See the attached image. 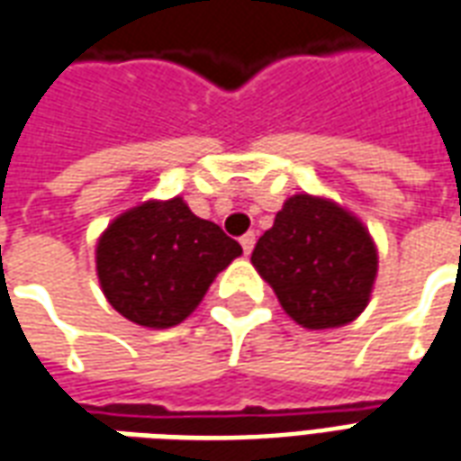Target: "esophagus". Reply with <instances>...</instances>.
<instances>
[{
    "label": "esophagus",
    "instance_id": "obj_1",
    "mask_svg": "<svg viewBox=\"0 0 461 461\" xmlns=\"http://www.w3.org/2000/svg\"><path fill=\"white\" fill-rule=\"evenodd\" d=\"M240 241H241V249H244V254H251L254 244H257V234H254V231H249V234H244Z\"/></svg>",
    "mask_w": 461,
    "mask_h": 461
}]
</instances>
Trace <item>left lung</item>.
<instances>
[{"mask_svg": "<svg viewBox=\"0 0 461 461\" xmlns=\"http://www.w3.org/2000/svg\"><path fill=\"white\" fill-rule=\"evenodd\" d=\"M281 309L309 330L340 329L366 311L377 247L356 214L319 194H294L251 251Z\"/></svg>", "mask_w": 461, "mask_h": 461, "instance_id": "1", "label": "left lung"}]
</instances>
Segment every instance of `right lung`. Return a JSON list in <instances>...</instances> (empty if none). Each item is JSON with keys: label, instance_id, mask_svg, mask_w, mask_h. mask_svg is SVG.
I'll return each mask as SVG.
<instances>
[{"label": "right lung", "instance_id": "right-lung-1", "mask_svg": "<svg viewBox=\"0 0 461 461\" xmlns=\"http://www.w3.org/2000/svg\"><path fill=\"white\" fill-rule=\"evenodd\" d=\"M240 254L237 241L200 220L182 197L145 200L98 237L95 274L121 316L145 329H172Z\"/></svg>", "mask_w": 461, "mask_h": 461}]
</instances>
